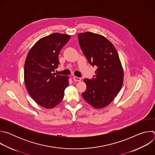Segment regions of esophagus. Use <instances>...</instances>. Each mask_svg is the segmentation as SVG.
Wrapping results in <instances>:
<instances>
[{"label":"esophagus","mask_w":155,"mask_h":155,"mask_svg":"<svg viewBox=\"0 0 155 155\" xmlns=\"http://www.w3.org/2000/svg\"><path fill=\"white\" fill-rule=\"evenodd\" d=\"M73 79H74V80L75 81H81V78H80V77H74V78H73Z\"/></svg>","instance_id":"obj_1"}]
</instances>
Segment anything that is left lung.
<instances>
[{
	"instance_id": "obj_1",
	"label": "left lung",
	"mask_w": 155,
	"mask_h": 155,
	"mask_svg": "<svg viewBox=\"0 0 155 155\" xmlns=\"http://www.w3.org/2000/svg\"><path fill=\"white\" fill-rule=\"evenodd\" d=\"M78 38L88 62L97 67L92 79L84 80L86 90L82 96L93 107L104 108L112 102L123 83V69L118 52L103 35L86 32L78 34Z\"/></svg>"
}]
</instances>
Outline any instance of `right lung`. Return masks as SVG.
I'll list each match as a JSON object with an SVG mask.
<instances>
[{"label": "right lung", "instance_id": "add662e5", "mask_svg": "<svg viewBox=\"0 0 155 155\" xmlns=\"http://www.w3.org/2000/svg\"><path fill=\"white\" fill-rule=\"evenodd\" d=\"M71 35L53 33L38 40L25 63V83L29 95L40 106L52 108L62 100L69 77L53 73L58 68L59 54Z\"/></svg>", "mask_w": 155, "mask_h": 155}]
</instances>
